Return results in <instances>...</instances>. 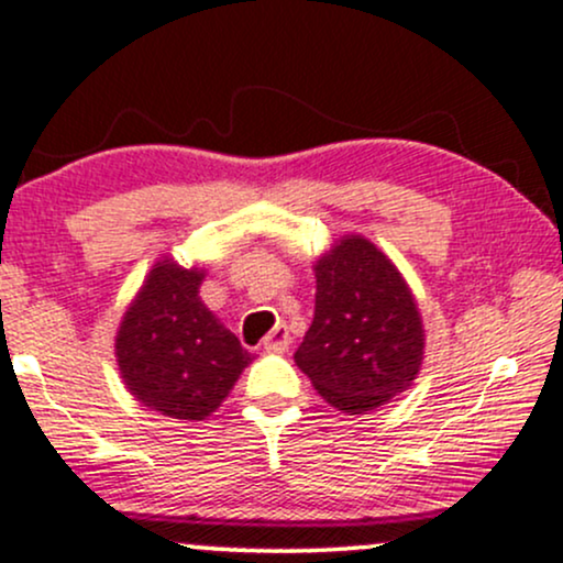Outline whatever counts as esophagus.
<instances>
[{"mask_svg": "<svg viewBox=\"0 0 563 563\" xmlns=\"http://www.w3.org/2000/svg\"><path fill=\"white\" fill-rule=\"evenodd\" d=\"M288 344H291V333H288L286 325H275V329L264 336V350L267 352H286Z\"/></svg>", "mask_w": 563, "mask_h": 563, "instance_id": "1", "label": "esophagus"}]
</instances>
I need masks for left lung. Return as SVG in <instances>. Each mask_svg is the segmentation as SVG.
Segmentation results:
<instances>
[{
	"label": "left lung",
	"mask_w": 563,
	"mask_h": 563,
	"mask_svg": "<svg viewBox=\"0 0 563 563\" xmlns=\"http://www.w3.org/2000/svg\"><path fill=\"white\" fill-rule=\"evenodd\" d=\"M314 318L294 361L333 409L355 417L417 379L424 325L395 262L363 234H342L314 258Z\"/></svg>",
	"instance_id": "left-lung-1"
}]
</instances>
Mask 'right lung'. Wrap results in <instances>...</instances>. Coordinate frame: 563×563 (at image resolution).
I'll list each match as a JSON object with an SVG mask.
<instances>
[{
	"instance_id": "1",
	"label": "right lung",
	"mask_w": 563,
	"mask_h": 563,
	"mask_svg": "<svg viewBox=\"0 0 563 563\" xmlns=\"http://www.w3.org/2000/svg\"><path fill=\"white\" fill-rule=\"evenodd\" d=\"M206 267L159 256L146 272L114 336L128 393L178 422H202L224 404L253 361L200 299Z\"/></svg>"
}]
</instances>
